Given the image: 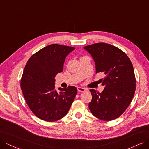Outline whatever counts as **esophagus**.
Instances as JSON below:
<instances>
[{"instance_id":"obj_1","label":"esophagus","mask_w":149,"mask_h":149,"mask_svg":"<svg viewBox=\"0 0 149 149\" xmlns=\"http://www.w3.org/2000/svg\"><path fill=\"white\" fill-rule=\"evenodd\" d=\"M77 89H78V92H84L86 91V89L85 88H83V87H77Z\"/></svg>"}]
</instances>
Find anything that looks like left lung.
Masks as SVG:
<instances>
[{
	"mask_svg": "<svg viewBox=\"0 0 149 149\" xmlns=\"http://www.w3.org/2000/svg\"><path fill=\"white\" fill-rule=\"evenodd\" d=\"M92 56L96 73H102L105 86L102 93L91 89L92 99L88 104L92 114L103 121L120 117L132 102L136 90V78L132 62L118 47L105 43L84 47Z\"/></svg>",
	"mask_w": 149,
	"mask_h": 149,
	"instance_id": "8db88e82",
	"label": "left lung"
}]
</instances>
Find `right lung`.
Listing matches in <instances>:
<instances>
[{"instance_id": "add662e5", "label": "right lung", "mask_w": 149, "mask_h": 149, "mask_svg": "<svg viewBox=\"0 0 149 149\" xmlns=\"http://www.w3.org/2000/svg\"><path fill=\"white\" fill-rule=\"evenodd\" d=\"M74 47L52 44L35 52L28 60L21 79L26 102L33 114L46 122H55L66 115L77 93L70 86L55 90V76L63 69L67 56Z\"/></svg>"}]
</instances>
